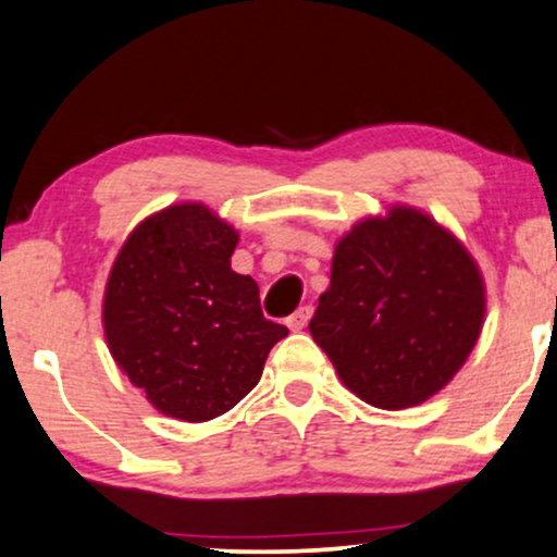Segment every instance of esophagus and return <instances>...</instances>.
I'll return each instance as SVG.
<instances>
[{
  "label": "esophagus",
  "instance_id": "esophagus-1",
  "mask_svg": "<svg viewBox=\"0 0 557 557\" xmlns=\"http://www.w3.org/2000/svg\"><path fill=\"white\" fill-rule=\"evenodd\" d=\"M310 318H312V307H299V310L294 312L289 320H286V325H289L294 333H297V331H305L307 322H310Z\"/></svg>",
  "mask_w": 557,
  "mask_h": 557
}]
</instances>
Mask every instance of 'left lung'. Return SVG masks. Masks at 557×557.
Wrapping results in <instances>:
<instances>
[{"mask_svg":"<svg viewBox=\"0 0 557 557\" xmlns=\"http://www.w3.org/2000/svg\"><path fill=\"white\" fill-rule=\"evenodd\" d=\"M483 320V273L465 245L423 211L393 206L335 245L310 333L354 395L400 410L451 382Z\"/></svg>","mask_w":557,"mask_h":557,"instance_id":"left-lung-1","label":"left lung"}]
</instances>
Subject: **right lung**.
<instances>
[{"mask_svg": "<svg viewBox=\"0 0 557 557\" xmlns=\"http://www.w3.org/2000/svg\"><path fill=\"white\" fill-rule=\"evenodd\" d=\"M237 239L209 206H168L126 237L108 276V348L134 387L177 421L235 408L289 335L263 318L256 281L232 271Z\"/></svg>", "mask_w": 557, "mask_h": 557, "instance_id": "obj_1", "label": "right lung"}]
</instances>
